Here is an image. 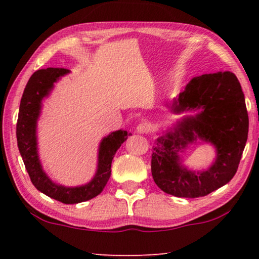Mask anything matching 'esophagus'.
I'll use <instances>...</instances> for the list:
<instances>
[{
    "label": "esophagus",
    "mask_w": 259,
    "mask_h": 259,
    "mask_svg": "<svg viewBox=\"0 0 259 259\" xmlns=\"http://www.w3.org/2000/svg\"><path fill=\"white\" fill-rule=\"evenodd\" d=\"M150 129H151V124L148 123L147 121H143L137 125L136 131H137V133H139V134H146V133H148V131H150Z\"/></svg>",
    "instance_id": "1"
}]
</instances>
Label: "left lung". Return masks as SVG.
<instances>
[{
    "label": "left lung",
    "instance_id": "1",
    "mask_svg": "<svg viewBox=\"0 0 259 259\" xmlns=\"http://www.w3.org/2000/svg\"><path fill=\"white\" fill-rule=\"evenodd\" d=\"M174 113L198 111L178 122L175 131L156 139L152 148V176L162 191L178 198L205 196L229 183L238 170L248 138L244 95L233 73L192 78L174 100ZM196 138L217 147V160L205 172L183 167L177 153Z\"/></svg>",
    "mask_w": 259,
    "mask_h": 259
}]
</instances>
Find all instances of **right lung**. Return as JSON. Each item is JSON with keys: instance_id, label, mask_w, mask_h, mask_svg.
<instances>
[{"instance_id": "obj_1", "label": "right lung", "mask_w": 259, "mask_h": 259, "mask_svg": "<svg viewBox=\"0 0 259 259\" xmlns=\"http://www.w3.org/2000/svg\"><path fill=\"white\" fill-rule=\"evenodd\" d=\"M69 72L66 68L49 67L38 69L30 76L20 100L16 135L20 155L33 185L51 199L73 204L84 202L102 193L111 177L113 157L131 134L125 130H117L103 138L99 145L97 171L91 182L85 185L65 187L52 182L42 169L38 159L36 123L40 116L42 99L50 94L54 83Z\"/></svg>"}]
</instances>
